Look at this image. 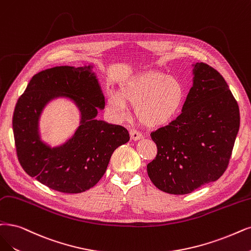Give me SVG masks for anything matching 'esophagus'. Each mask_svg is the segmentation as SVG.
Instances as JSON below:
<instances>
[{
  "label": "esophagus",
  "mask_w": 251,
  "mask_h": 251,
  "mask_svg": "<svg viewBox=\"0 0 251 251\" xmlns=\"http://www.w3.org/2000/svg\"><path fill=\"white\" fill-rule=\"evenodd\" d=\"M130 137H131V140H133V141H138V140H141V138H143V134L140 131L135 130V129H131V130H130Z\"/></svg>",
  "instance_id": "esophagus-1"
}]
</instances>
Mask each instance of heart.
Instances as JSON below:
<instances>
[{"label":"heart","mask_w":251,"mask_h":251,"mask_svg":"<svg viewBox=\"0 0 251 251\" xmlns=\"http://www.w3.org/2000/svg\"><path fill=\"white\" fill-rule=\"evenodd\" d=\"M184 95L183 85L177 78L159 71H148L125 82L120 94L108 93L106 105L115 117L124 119L129 113V102L136 105V116L142 123L157 127L178 113Z\"/></svg>","instance_id":"1"}]
</instances>
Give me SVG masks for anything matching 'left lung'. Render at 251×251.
Returning <instances> with one entry per match:
<instances>
[{"mask_svg":"<svg viewBox=\"0 0 251 251\" xmlns=\"http://www.w3.org/2000/svg\"><path fill=\"white\" fill-rule=\"evenodd\" d=\"M193 66V86L181 115L151 133L157 155L147 172L157 188L171 194L218 180L240 127L239 106L225 78L206 63Z\"/></svg>","mask_w":251,"mask_h":251,"instance_id":"1","label":"left lung"}]
</instances>
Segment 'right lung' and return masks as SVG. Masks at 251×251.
I'll return each mask as SVG.
<instances>
[{"label": "right lung", "mask_w": 251, "mask_h": 251, "mask_svg": "<svg viewBox=\"0 0 251 251\" xmlns=\"http://www.w3.org/2000/svg\"><path fill=\"white\" fill-rule=\"evenodd\" d=\"M91 66H57L35 74L14 108L16 154L24 171L45 186L64 193L89 190L104 175L111 154L129 141L127 129L96 119L104 96ZM58 97H68L81 111V125L62 146L40 140L42 109Z\"/></svg>", "instance_id": "add662e5"}]
</instances>
